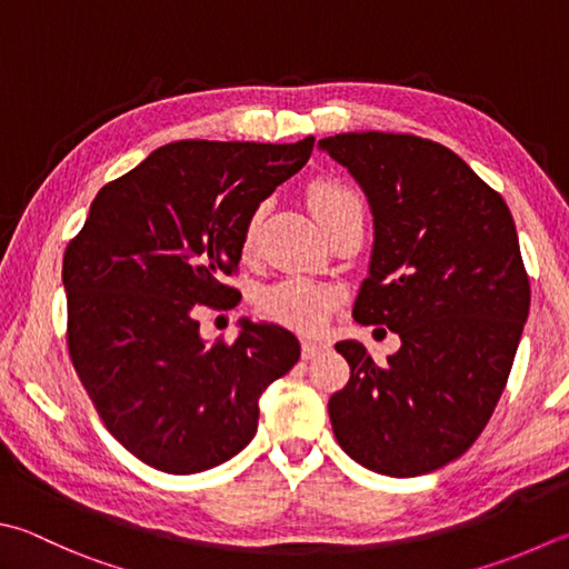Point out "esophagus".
Masks as SVG:
<instances>
[{
    "instance_id": "esophagus-1",
    "label": "esophagus",
    "mask_w": 569,
    "mask_h": 569,
    "mask_svg": "<svg viewBox=\"0 0 569 569\" xmlns=\"http://www.w3.org/2000/svg\"><path fill=\"white\" fill-rule=\"evenodd\" d=\"M329 345H325V341H315V339H305L302 341V359H315L319 357L321 351H327Z\"/></svg>"
}]
</instances>
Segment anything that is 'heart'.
<instances>
[{
    "label": "heart",
    "instance_id": "1",
    "mask_svg": "<svg viewBox=\"0 0 569 569\" xmlns=\"http://www.w3.org/2000/svg\"><path fill=\"white\" fill-rule=\"evenodd\" d=\"M307 202L312 208L315 218L321 228L331 232L339 222L351 216H363V206L359 192L345 180L321 178L315 180L307 190ZM264 218V206H257L242 224V250L250 252L254 248L257 230ZM341 292L335 284L312 280V277L289 274L267 284L260 295V309L264 317H270L277 325H284L302 335H315L327 325L329 315L339 305Z\"/></svg>",
    "mask_w": 569,
    "mask_h": 569
}]
</instances>
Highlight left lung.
Here are the masks:
<instances>
[{"instance_id": "obj_1", "label": "left lung", "mask_w": 569, "mask_h": 569, "mask_svg": "<svg viewBox=\"0 0 569 569\" xmlns=\"http://www.w3.org/2000/svg\"><path fill=\"white\" fill-rule=\"evenodd\" d=\"M319 148L349 170L373 216L353 319L401 339L386 363L339 341L351 377L329 399L331 428L373 473H431L473 446L508 383L530 309L516 222L466 160L428 138L339 133Z\"/></svg>"}]
</instances>
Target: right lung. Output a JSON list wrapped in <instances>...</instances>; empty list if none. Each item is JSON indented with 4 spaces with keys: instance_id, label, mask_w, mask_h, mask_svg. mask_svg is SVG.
Listing matches in <instances>:
<instances>
[{
    "instance_id": "1",
    "label": "right lung",
    "mask_w": 569,
    "mask_h": 569,
    "mask_svg": "<svg viewBox=\"0 0 569 569\" xmlns=\"http://www.w3.org/2000/svg\"><path fill=\"white\" fill-rule=\"evenodd\" d=\"M297 143L178 141L111 180L63 252L69 353L106 428L146 466L216 468L252 441L262 391L295 367L299 341L240 319L210 345L198 305L234 307L222 284L242 224L312 156Z\"/></svg>"
}]
</instances>
